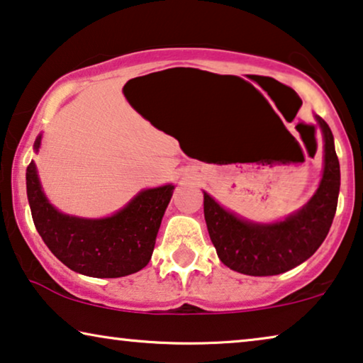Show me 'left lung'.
<instances>
[{
    "label": "left lung",
    "mask_w": 363,
    "mask_h": 363,
    "mask_svg": "<svg viewBox=\"0 0 363 363\" xmlns=\"http://www.w3.org/2000/svg\"><path fill=\"white\" fill-rule=\"evenodd\" d=\"M324 138V174L303 208L277 223H253L228 212L203 192V217L220 262L250 277L289 272L313 257L333 225L340 189V166L329 125L315 116Z\"/></svg>",
    "instance_id": "1"
}]
</instances>
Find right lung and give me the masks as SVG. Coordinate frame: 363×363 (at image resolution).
I'll use <instances>...</instances> for the list:
<instances>
[{
  "instance_id": "right-lung-1",
  "label": "right lung",
  "mask_w": 363,
  "mask_h": 363,
  "mask_svg": "<svg viewBox=\"0 0 363 363\" xmlns=\"http://www.w3.org/2000/svg\"><path fill=\"white\" fill-rule=\"evenodd\" d=\"M40 135L34 143L39 151ZM28 201L35 230L65 267L85 277L120 278L150 263L162 216L174 186L146 189L120 212L80 218L55 211L40 187L35 164L26 169Z\"/></svg>"
}]
</instances>
